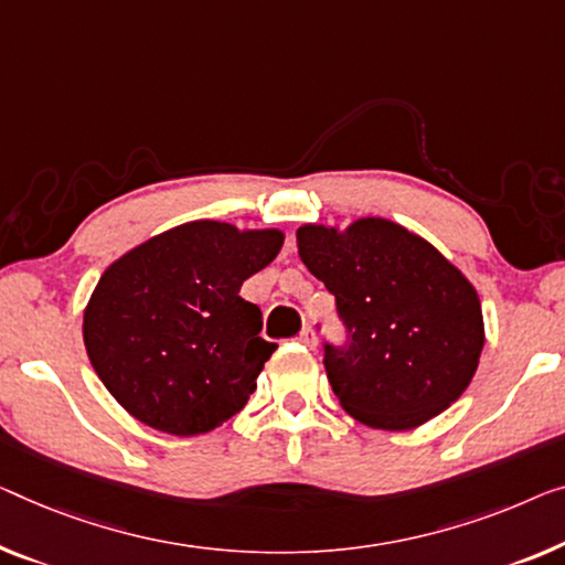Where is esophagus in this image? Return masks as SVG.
<instances>
[{"label": "esophagus", "instance_id": "34e87169", "mask_svg": "<svg viewBox=\"0 0 565 565\" xmlns=\"http://www.w3.org/2000/svg\"><path fill=\"white\" fill-rule=\"evenodd\" d=\"M299 342L307 344V348H317V332L311 330V327H305V330L299 332Z\"/></svg>", "mask_w": 565, "mask_h": 565}]
</instances>
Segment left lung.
<instances>
[{
	"label": "left lung",
	"mask_w": 565,
	"mask_h": 565,
	"mask_svg": "<svg viewBox=\"0 0 565 565\" xmlns=\"http://www.w3.org/2000/svg\"><path fill=\"white\" fill-rule=\"evenodd\" d=\"M299 256L334 294L344 342L324 340L327 377L360 424L408 431L449 408L484 348L479 297L457 266L398 223L297 231Z\"/></svg>",
	"instance_id": "left-lung-1"
}]
</instances>
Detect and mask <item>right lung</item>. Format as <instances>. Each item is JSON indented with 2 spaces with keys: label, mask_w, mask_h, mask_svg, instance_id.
I'll list each match as a JSON object with an SVG mask.
<instances>
[{
  "label": "right lung",
  "mask_w": 565,
  "mask_h": 565,
  "mask_svg": "<svg viewBox=\"0 0 565 565\" xmlns=\"http://www.w3.org/2000/svg\"><path fill=\"white\" fill-rule=\"evenodd\" d=\"M281 231L195 221L106 268L83 315L100 381L157 431L198 436L238 414L276 350L260 309L241 297L281 250Z\"/></svg>",
  "instance_id": "add662e5"
}]
</instances>
